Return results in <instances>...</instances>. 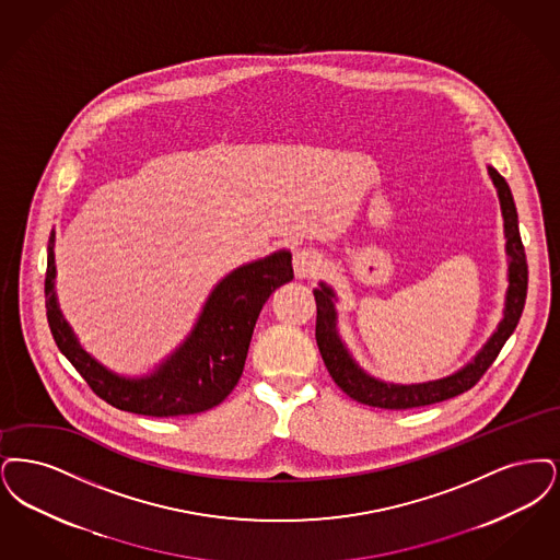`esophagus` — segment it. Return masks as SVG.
<instances>
[{
	"label": "esophagus",
	"mask_w": 560,
	"mask_h": 560,
	"mask_svg": "<svg viewBox=\"0 0 560 560\" xmlns=\"http://www.w3.org/2000/svg\"><path fill=\"white\" fill-rule=\"evenodd\" d=\"M322 257L319 253L314 248H299L294 250V257H292V268H294V276L296 278H307L316 271L319 266Z\"/></svg>",
	"instance_id": "34e87169"
}]
</instances>
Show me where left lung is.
Wrapping results in <instances>:
<instances>
[{
    "label": "left lung",
    "instance_id": "left-lung-1",
    "mask_svg": "<svg viewBox=\"0 0 560 560\" xmlns=\"http://www.w3.org/2000/svg\"><path fill=\"white\" fill-rule=\"evenodd\" d=\"M487 173L498 190L500 209L504 219V238H506V257H509V289L504 296V312L502 319L498 322L495 330L487 339L486 345L477 351V355L456 370L450 376L427 381V383H389L381 381L372 374H368L362 365L355 362L349 347L342 341L339 332V312H337V292L326 284L319 282L314 289L316 296V341L322 353V360L328 368L332 381L341 387L351 399L372 406V408H385V410H408V408H420L431 406L438 401H445L450 397H456L464 390L475 387L479 378L486 374L487 368L493 364L504 342L509 341L521 314L525 307L527 296V259L525 248L521 243L518 234V215L512 200L511 188L506 179L487 165Z\"/></svg>",
    "mask_w": 560,
    "mask_h": 560
}]
</instances>
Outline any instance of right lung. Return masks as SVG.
Segmentation results:
<instances>
[{"label":"right lung","instance_id":"1","mask_svg":"<svg viewBox=\"0 0 560 560\" xmlns=\"http://www.w3.org/2000/svg\"><path fill=\"white\" fill-rule=\"evenodd\" d=\"M56 232L48 243L46 310L49 330L97 397L125 412L186 416L219 406L243 376L255 322L269 294L291 282V250L280 248L223 276L209 292L192 330L170 355L142 376H125L83 349L56 296Z\"/></svg>","mask_w":560,"mask_h":560}]
</instances>
